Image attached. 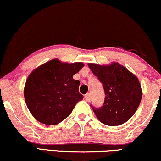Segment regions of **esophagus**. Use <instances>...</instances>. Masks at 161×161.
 I'll list each match as a JSON object with an SVG mask.
<instances>
[{"instance_id": "1", "label": "esophagus", "mask_w": 161, "mask_h": 161, "mask_svg": "<svg viewBox=\"0 0 161 161\" xmlns=\"http://www.w3.org/2000/svg\"><path fill=\"white\" fill-rule=\"evenodd\" d=\"M84 97H85V99H86V101H87V102L90 101V93H86V95L84 96Z\"/></svg>"}]
</instances>
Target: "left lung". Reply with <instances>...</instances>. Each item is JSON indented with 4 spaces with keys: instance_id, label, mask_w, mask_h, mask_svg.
Wrapping results in <instances>:
<instances>
[{
    "instance_id": "8db88e82",
    "label": "left lung",
    "mask_w": 161,
    "mask_h": 161,
    "mask_svg": "<svg viewBox=\"0 0 161 161\" xmlns=\"http://www.w3.org/2000/svg\"><path fill=\"white\" fill-rule=\"evenodd\" d=\"M103 85L105 101L99 108L92 107L96 118L105 125L118 126L133 117L140 104L142 92L136 75L118 62L109 65L88 63Z\"/></svg>"
}]
</instances>
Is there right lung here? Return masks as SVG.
<instances>
[{
  "instance_id": "right-lung-1",
  "label": "right lung",
  "mask_w": 161,
  "mask_h": 161,
  "mask_svg": "<svg viewBox=\"0 0 161 161\" xmlns=\"http://www.w3.org/2000/svg\"><path fill=\"white\" fill-rule=\"evenodd\" d=\"M83 62H67L54 58L30 74L24 88L28 110L36 120L55 125L69 116L84 98L79 92L80 81L73 75L84 67Z\"/></svg>"
}]
</instances>
